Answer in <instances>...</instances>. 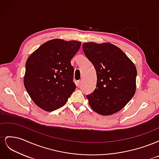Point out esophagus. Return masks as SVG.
<instances>
[{"instance_id": "34e87169", "label": "esophagus", "mask_w": 159, "mask_h": 159, "mask_svg": "<svg viewBox=\"0 0 159 159\" xmlns=\"http://www.w3.org/2000/svg\"><path fill=\"white\" fill-rule=\"evenodd\" d=\"M81 84H82V80L78 81V82H77V85H78V87H80Z\"/></svg>"}]
</instances>
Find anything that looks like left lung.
I'll use <instances>...</instances> for the list:
<instances>
[{"label":"left lung","instance_id":"8db88e82","mask_svg":"<svg viewBox=\"0 0 159 159\" xmlns=\"http://www.w3.org/2000/svg\"><path fill=\"white\" fill-rule=\"evenodd\" d=\"M82 47L97 74L96 88L87 95L91 108L102 115L119 111L135 93V66L119 48L109 42H85Z\"/></svg>","mask_w":159,"mask_h":159}]
</instances>
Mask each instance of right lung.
I'll return each instance as SVG.
<instances>
[{"label":"right lung","instance_id":"right-lung-1","mask_svg":"<svg viewBox=\"0 0 159 159\" xmlns=\"http://www.w3.org/2000/svg\"><path fill=\"white\" fill-rule=\"evenodd\" d=\"M81 44L56 38L45 42L28 57L24 85L38 107L52 111L66 104L76 88L71 60Z\"/></svg>","mask_w":159,"mask_h":159}]
</instances>
